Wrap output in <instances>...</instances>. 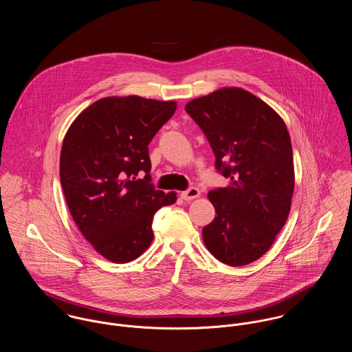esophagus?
Listing matches in <instances>:
<instances>
[{"label":"esophagus","mask_w":352,"mask_h":352,"mask_svg":"<svg viewBox=\"0 0 352 352\" xmlns=\"http://www.w3.org/2000/svg\"><path fill=\"white\" fill-rule=\"evenodd\" d=\"M199 195H201V191H199L197 187H191V188H188L187 191L182 192V199H184V201H192V199H197Z\"/></svg>","instance_id":"obj_1"}]
</instances>
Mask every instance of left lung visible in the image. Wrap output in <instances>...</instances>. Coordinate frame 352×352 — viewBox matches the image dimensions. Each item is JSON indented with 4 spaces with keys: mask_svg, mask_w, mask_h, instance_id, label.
<instances>
[{
    "mask_svg": "<svg viewBox=\"0 0 352 352\" xmlns=\"http://www.w3.org/2000/svg\"><path fill=\"white\" fill-rule=\"evenodd\" d=\"M186 111L230 179L207 195L217 217L203 228L204 245L228 265H247L271 248L289 218L296 183L289 130L275 109L237 87L192 99Z\"/></svg>",
    "mask_w": 352,
    "mask_h": 352,
    "instance_id": "obj_1",
    "label": "left lung"
}]
</instances>
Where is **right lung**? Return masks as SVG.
<instances>
[{"label": "right lung", "instance_id": "obj_1", "mask_svg": "<svg viewBox=\"0 0 352 352\" xmlns=\"http://www.w3.org/2000/svg\"><path fill=\"white\" fill-rule=\"evenodd\" d=\"M176 101L109 96L87 107L67 129L59 158L69 211L94 250L112 263L140 257L153 241V215L177 201L151 184L148 145ZM144 170L145 179H137Z\"/></svg>", "mask_w": 352, "mask_h": 352}]
</instances>
